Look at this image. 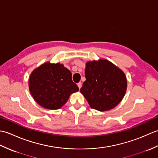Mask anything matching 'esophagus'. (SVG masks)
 Wrapping results in <instances>:
<instances>
[{"label":"esophagus","instance_id":"1","mask_svg":"<svg viewBox=\"0 0 158 158\" xmlns=\"http://www.w3.org/2000/svg\"><path fill=\"white\" fill-rule=\"evenodd\" d=\"M77 86H78V88H79V89H81V86H82V83H81V82H79V83H77Z\"/></svg>","mask_w":158,"mask_h":158}]
</instances>
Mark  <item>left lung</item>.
Wrapping results in <instances>:
<instances>
[{
	"instance_id": "1",
	"label": "left lung",
	"mask_w": 158,
	"mask_h": 158,
	"mask_svg": "<svg viewBox=\"0 0 158 158\" xmlns=\"http://www.w3.org/2000/svg\"><path fill=\"white\" fill-rule=\"evenodd\" d=\"M85 81L80 92L90 107L105 111L116 106L127 88L125 74L106 60L88 62L85 70Z\"/></svg>"
}]
</instances>
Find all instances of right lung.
<instances>
[{
    "label": "right lung",
    "instance_id": "obj_1",
    "mask_svg": "<svg viewBox=\"0 0 158 158\" xmlns=\"http://www.w3.org/2000/svg\"><path fill=\"white\" fill-rule=\"evenodd\" d=\"M29 89L39 105L45 109H58L79 88L69 70L60 64L47 62L36 69L29 79Z\"/></svg>",
    "mask_w": 158,
    "mask_h": 158
}]
</instances>
